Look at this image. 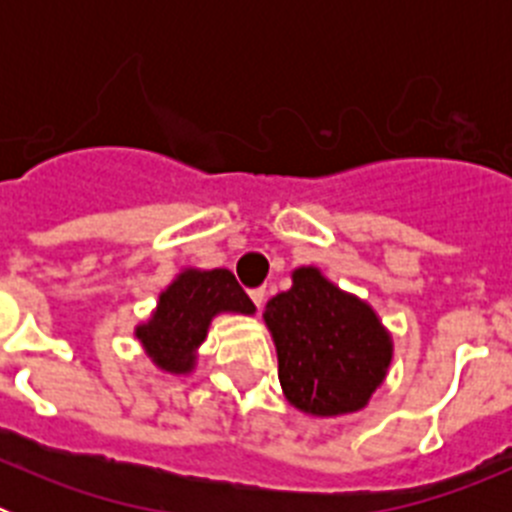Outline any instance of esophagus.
I'll use <instances>...</instances> for the list:
<instances>
[{
	"label": "esophagus",
	"instance_id": "esophagus-1",
	"mask_svg": "<svg viewBox=\"0 0 512 512\" xmlns=\"http://www.w3.org/2000/svg\"><path fill=\"white\" fill-rule=\"evenodd\" d=\"M248 295H251L253 305L261 307V305H264V300H266V289H264V287H256V289H251Z\"/></svg>",
	"mask_w": 512,
	"mask_h": 512
}]
</instances>
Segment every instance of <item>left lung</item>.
<instances>
[{"mask_svg":"<svg viewBox=\"0 0 512 512\" xmlns=\"http://www.w3.org/2000/svg\"><path fill=\"white\" fill-rule=\"evenodd\" d=\"M264 323L284 397L312 418L359 413L390 372L395 343L377 310L318 266L292 271V287L266 302Z\"/></svg>","mask_w":512,"mask_h":512,"instance_id":"1","label":"left lung"}]
</instances>
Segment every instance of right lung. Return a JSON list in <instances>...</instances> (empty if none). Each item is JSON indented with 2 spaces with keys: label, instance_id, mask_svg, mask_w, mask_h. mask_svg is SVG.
<instances>
[{
  "label": "right lung",
  "instance_id": "1",
  "mask_svg": "<svg viewBox=\"0 0 512 512\" xmlns=\"http://www.w3.org/2000/svg\"><path fill=\"white\" fill-rule=\"evenodd\" d=\"M253 315L256 305L228 269L184 266L158 295L148 320L135 325L143 354L164 374L187 377L217 315Z\"/></svg>",
  "mask_w": 512,
  "mask_h": 512
}]
</instances>
